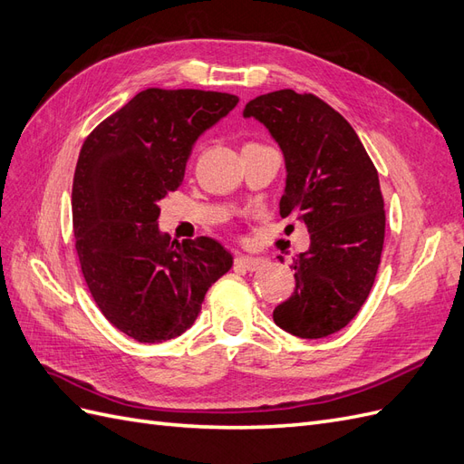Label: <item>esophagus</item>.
Returning a JSON list of instances; mask_svg holds the SVG:
<instances>
[{
    "label": "esophagus",
    "instance_id": "1",
    "mask_svg": "<svg viewBox=\"0 0 464 464\" xmlns=\"http://www.w3.org/2000/svg\"><path fill=\"white\" fill-rule=\"evenodd\" d=\"M265 263H266V259H263V257H249V256H237L234 259L236 269H242V271H257L259 266H263Z\"/></svg>",
    "mask_w": 464,
    "mask_h": 464
}]
</instances>
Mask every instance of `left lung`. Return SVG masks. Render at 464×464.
<instances>
[{"instance_id": "1", "label": "left lung", "mask_w": 464, "mask_h": 464, "mask_svg": "<svg viewBox=\"0 0 464 464\" xmlns=\"http://www.w3.org/2000/svg\"><path fill=\"white\" fill-rule=\"evenodd\" d=\"M244 118L261 121L285 154L280 217H294L310 232V249L292 265L296 288L273 319L300 339L329 336L360 312L382 261L385 210L377 170L353 125L314 94H261L246 104Z\"/></svg>"}]
</instances>
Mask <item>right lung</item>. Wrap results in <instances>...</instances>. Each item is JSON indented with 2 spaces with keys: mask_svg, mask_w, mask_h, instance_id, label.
I'll use <instances>...</instances> for the list:
<instances>
[{
  "mask_svg": "<svg viewBox=\"0 0 464 464\" xmlns=\"http://www.w3.org/2000/svg\"><path fill=\"white\" fill-rule=\"evenodd\" d=\"M237 104L228 92L147 89L85 139L72 213L82 276L102 315L137 343L188 331L232 256L213 237L172 242L160 201L184 181L195 141Z\"/></svg>",
  "mask_w": 464,
  "mask_h": 464,
  "instance_id": "1",
  "label": "right lung"
}]
</instances>
